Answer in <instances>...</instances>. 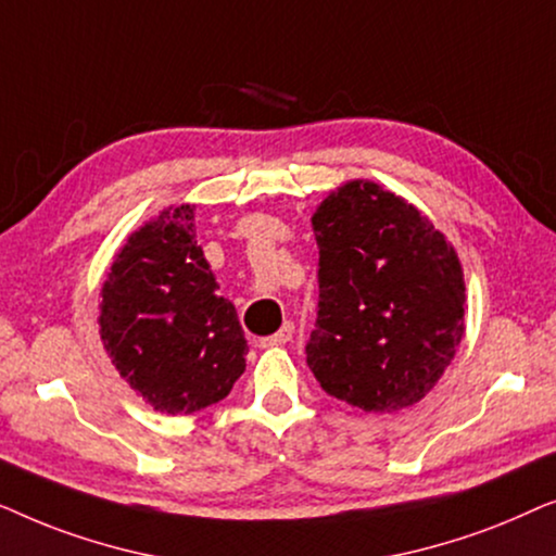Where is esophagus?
<instances>
[{
  "label": "esophagus",
  "mask_w": 556,
  "mask_h": 556,
  "mask_svg": "<svg viewBox=\"0 0 556 556\" xmlns=\"http://www.w3.org/2000/svg\"><path fill=\"white\" fill-rule=\"evenodd\" d=\"M293 324L288 321V324H283L280 326V331H276L273 333V337H265V339H261L257 341V344H261L263 349H270V346H283V344H288V341L293 339Z\"/></svg>",
  "instance_id": "34e87169"
}]
</instances>
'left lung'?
I'll use <instances>...</instances> for the list:
<instances>
[{"label":"left lung","instance_id":"8db88e82","mask_svg":"<svg viewBox=\"0 0 556 556\" xmlns=\"http://www.w3.org/2000/svg\"><path fill=\"white\" fill-rule=\"evenodd\" d=\"M311 225L318 245L311 371L324 392L364 413L415 405L466 331L458 253L420 210L367 179L326 197Z\"/></svg>","mask_w":556,"mask_h":556}]
</instances>
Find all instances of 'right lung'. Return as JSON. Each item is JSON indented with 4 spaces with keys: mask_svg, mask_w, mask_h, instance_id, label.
Instances as JSON below:
<instances>
[{
    "mask_svg": "<svg viewBox=\"0 0 556 556\" xmlns=\"http://www.w3.org/2000/svg\"><path fill=\"white\" fill-rule=\"evenodd\" d=\"M98 324L113 367L159 413L215 405L245 371V333L197 245L192 204L166 207L126 240Z\"/></svg>",
    "mask_w": 556,
    "mask_h": 556,
    "instance_id": "right-lung-1",
    "label": "right lung"
}]
</instances>
